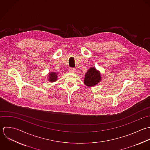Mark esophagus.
Here are the masks:
<instances>
[{"mask_svg":"<svg viewBox=\"0 0 150 150\" xmlns=\"http://www.w3.org/2000/svg\"><path fill=\"white\" fill-rule=\"evenodd\" d=\"M76 71V69L74 68H70L69 69V72H75Z\"/></svg>","mask_w":150,"mask_h":150,"instance_id":"obj_1","label":"esophagus"}]
</instances>
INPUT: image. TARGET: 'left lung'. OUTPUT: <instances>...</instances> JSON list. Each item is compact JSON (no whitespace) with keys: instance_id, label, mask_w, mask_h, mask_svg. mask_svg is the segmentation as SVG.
<instances>
[{"instance_id":"obj_1","label":"left lung","mask_w":150,"mask_h":150,"mask_svg":"<svg viewBox=\"0 0 150 150\" xmlns=\"http://www.w3.org/2000/svg\"><path fill=\"white\" fill-rule=\"evenodd\" d=\"M100 72L95 68H90L85 74L84 83L87 86H93L98 84L100 81Z\"/></svg>"}]
</instances>
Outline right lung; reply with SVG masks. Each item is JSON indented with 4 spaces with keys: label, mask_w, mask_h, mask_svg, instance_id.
<instances>
[{
    "label": "right lung",
    "mask_w": 150,
    "mask_h": 150,
    "mask_svg": "<svg viewBox=\"0 0 150 150\" xmlns=\"http://www.w3.org/2000/svg\"><path fill=\"white\" fill-rule=\"evenodd\" d=\"M49 81L51 82H54L57 81V74L55 72H52L49 74Z\"/></svg>",
    "instance_id": "obj_1"
}]
</instances>
